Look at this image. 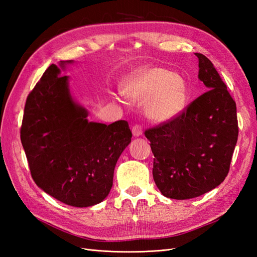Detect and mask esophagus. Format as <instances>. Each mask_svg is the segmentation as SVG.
<instances>
[{
    "instance_id": "34e87169",
    "label": "esophagus",
    "mask_w": 257,
    "mask_h": 257,
    "mask_svg": "<svg viewBox=\"0 0 257 257\" xmlns=\"http://www.w3.org/2000/svg\"><path fill=\"white\" fill-rule=\"evenodd\" d=\"M132 132H133V135L136 137L142 136L143 135V127H142V125H139V124H135L133 128H132Z\"/></svg>"
}]
</instances>
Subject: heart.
<instances>
[{"label":"heart","mask_w":257,"mask_h":257,"mask_svg":"<svg viewBox=\"0 0 257 257\" xmlns=\"http://www.w3.org/2000/svg\"><path fill=\"white\" fill-rule=\"evenodd\" d=\"M125 94L147 102L146 113L155 121L174 118L185 105V88L180 77L166 68L152 67L136 74L125 87Z\"/></svg>","instance_id":"1"}]
</instances>
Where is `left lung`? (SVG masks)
<instances>
[{"instance_id":"obj_1","label":"left lung","mask_w":257,"mask_h":257,"mask_svg":"<svg viewBox=\"0 0 257 257\" xmlns=\"http://www.w3.org/2000/svg\"><path fill=\"white\" fill-rule=\"evenodd\" d=\"M195 56L198 78L209 90L176 118L145 132L154 155V182L173 199L197 197L220 185L238 139L235 100L211 61Z\"/></svg>"}]
</instances>
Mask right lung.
I'll return each instance as SVG.
<instances>
[{
	"label": "right lung",
	"instance_id": "obj_1",
	"mask_svg": "<svg viewBox=\"0 0 257 257\" xmlns=\"http://www.w3.org/2000/svg\"><path fill=\"white\" fill-rule=\"evenodd\" d=\"M67 80L57 65L46 69L27 98L20 138L37 186L62 203L83 208L109 194L116 161L132 132L124 120L109 125L89 122Z\"/></svg>",
	"mask_w": 257,
	"mask_h": 257
}]
</instances>
